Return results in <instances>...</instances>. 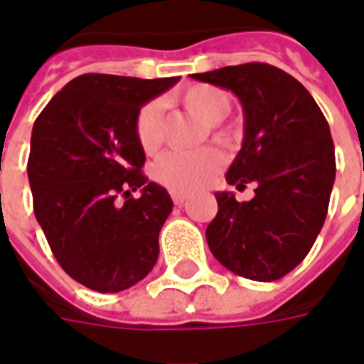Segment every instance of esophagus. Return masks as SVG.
<instances>
[{
	"instance_id": "obj_1",
	"label": "esophagus",
	"mask_w": 364,
	"mask_h": 364,
	"mask_svg": "<svg viewBox=\"0 0 364 364\" xmlns=\"http://www.w3.org/2000/svg\"><path fill=\"white\" fill-rule=\"evenodd\" d=\"M172 200H174V204H178V206H182V204L188 200V194H184V192H172Z\"/></svg>"
}]
</instances>
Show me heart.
<instances>
[{
  "label": "heart",
  "mask_w": 364,
  "mask_h": 364,
  "mask_svg": "<svg viewBox=\"0 0 364 364\" xmlns=\"http://www.w3.org/2000/svg\"><path fill=\"white\" fill-rule=\"evenodd\" d=\"M180 103L186 111L196 115L208 125L213 139L220 146H232L235 132L231 127L220 125L231 111V97L225 89L213 85H192L180 95ZM133 132L139 147L146 154H156L161 146V109L156 101L141 107L133 121ZM223 158L217 149L203 147L196 151H168L154 161L151 176L154 180L174 192H194L210 182L220 170Z\"/></svg>",
  "instance_id": "1"
}]
</instances>
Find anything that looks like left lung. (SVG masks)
I'll list each match as a JSON object with an SVG mask.
<instances>
[{"label": "left lung", "mask_w": 364, "mask_h": 364, "mask_svg": "<svg viewBox=\"0 0 364 364\" xmlns=\"http://www.w3.org/2000/svg\"><path fill=\"white\" fill-rule=\"evenodd\" d=\"M192 78L239 97L245 139L227 182L257 184L249 203H237L231 192L215 194L208 247L229 272L275 282L300 265L326 220L336 176L328 121L306 87L272 64L225 66Z\"/></svg>", "instance_id": "1"}]
</instances>
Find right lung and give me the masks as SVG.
<instances>
[{
	"mask_svg": "<svg viewBox=\"0 0 364 364\" xmlns=\"http://www.w3.org/2000/svg\"><path fill=\"white\" fill-rule=\"evenodd\" d=\"M176 82L80 75L36 119L28 158L34 215L60 267L89 289H127L158 261L174 203L141 172L146 154L133 121ZM137 189L142 194L133 197Z\"/></svg>",
	"mask_w": 364,
	"mask_h": 364,
	"instance_id": "1",
	"label": "right lung"
}]
</instances>
